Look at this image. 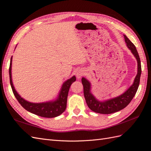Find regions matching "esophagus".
Wrapping results in <instances>:
<instances>
[{"label": "esophagus", "mask_w": 151, "mask_h": 151, "mask_svg": "<svg viewBox=\"0 0 151 151\" xmlns=\"http://www.w3.org/2000/svg\"><path fill=\"white\" fill-rule=\"evenodd\" d=\"M84 75H85V71L83 70H79L76 73V77L78 79L80 78L82 76H83Z\"/></svg>", "instance_id": "1"}]
</instances>
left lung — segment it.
Instances as JSON below:
<instances>
[{
    "label": "left lung",
    "mask_w": 151,
    "mask_h": 151,
    "mask_svg": "<svg viewBox=\"0 0 151 151\" xmlns=\"http://www.w3.org/2000/svg\"><path fill=\"white\" fill-rule=\"evenodd\" d=\"M124 38L127 47L131 50L137 61V74L133 84L125 92L118 97L110 99L108 100L103 101H99L91 93V83H90V81L84 77L81 78L86 102L89 108L96 113L107 114L124 109L131 102L139 88L142 72L140 59L134 44L128 39L125 35H124Z\"/></svg>",
    "instance_id": "left-lung-1"
}]
</instances>
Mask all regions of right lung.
Here are the masks:
<instances>
[{
	"label": "right lung",
	"mask_w": 151,
	"mask_h": 151,
	"mask_svg": "<svg viewBox=\"0 0 151 151\" xmlns=\"http://www.w3.org/2000/svg\"><path fill=\"white\" fill-rule=\"evenodd\" d=\"M12 59V56L11 58L9 70L10 83L14 96L23 108L34 114L44 118H55L61 114L66 108L68 92L71 85L76 81L75 76H72L71 78L64 81L61 89H60L57 98L55 100L40 103L31 102L24 99L23 97L19 96V94L16 90L13 83H12L11 73Z\"/></svg>",
	"instance_id": "obj_1"
}]
</instances>
